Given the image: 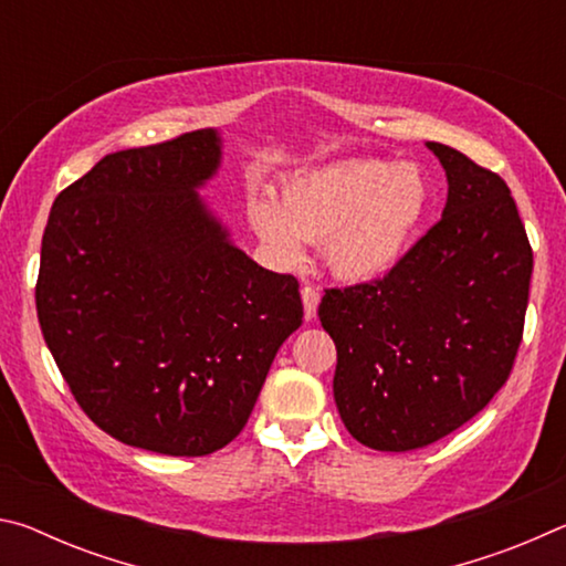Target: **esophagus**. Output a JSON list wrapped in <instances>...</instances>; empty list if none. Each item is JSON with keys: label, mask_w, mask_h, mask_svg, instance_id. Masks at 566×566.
Wrapping results in <instances>:
<instances>
[{"label": "esophagus", "mask_w": 566, "mask_h": 566, "mask_svg": "<svg viewBox=\"0 0 566 566\" xmlns=\"http://www.w3.org/2000/svg\"><path fill=\"white\" fill-rule=\"evenodd\" d=\"M322 294L314 286H302V302H304V319H314L317 317V306H319Z\"/></svg>", "instance_id": "1"}]
</instances>
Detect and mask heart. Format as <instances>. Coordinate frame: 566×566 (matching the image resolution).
Returning <instances> with one entry per match:
<instances>
[{"label": "heart", "mask_w": 566, "mask_h": 566, "mask_svg": "<svg viewBox=\"0 0 566 566\" xmlns=\"http://www.w3.org/2000/svg\"><path fill=\"white\" fill-rule=\"evenodd\" d=\"M427 205V179L415 165L344 159L286 181L280 199L252 191L247 214L282 264H300L304 242H324L332 274L369 282L399 262Z\"/></svg>", "instance_id": "b5f03b06"}]
</instances>
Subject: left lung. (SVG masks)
<instances>
[{
    "label": "left lung",
    "mask_w": 566,
    "mask_h": 566,
    "mask_svg": "<svg viewBox=\"0 0 566 566\" xmlns=\"http://www.w3.org/2000/svg\"><path fill=\"white\" fill-rule=\"evenodd\" d=\"M447 171L442 219L379 276L324 290L337 344L334 401L349 434L379 452L437 442L490 405L524 332L532 247L506 181L427 142Z\"/></svg>",
    "instance_id": "1"
}]
</instances>
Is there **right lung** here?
<instances>
[{
  "label": "right lung",
  "mask_w": 566,
  "mask_h": 566,
  "mask_svg": "<svg viewBox=\"0 0 566 566\" xmlns=\"http://www.w3.org/2000/svg\"><path fill=\"white\" fill-rule=\"evenodd\" d=\"M219 157L214 129L114 151L60 191L42 237L46 347L84 415L147 452L232 442L304 317L300 282L249 260L199 199Z\"/></svg>",
  "instance_id": "obj_1"
}]
</instances>
